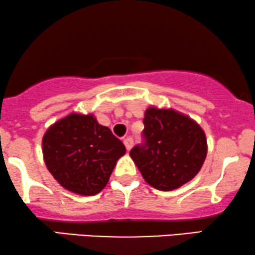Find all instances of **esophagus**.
Masks as SVG:
<instances>
[{
    "label": "esophagus",
    "instance_id": "1",
    "mask_svg": "<svg viewBox=\"0 0 255 255\" xmlns=\"http://www.w3.org/2000/svg\"><path fill=\"white\" fill-rule=\"evenodd\" d=\"M124 143H125V146H126V148H127V150L129 151L130 149H131V147H133V138L131 137H126L125 140H124Z\"/></svg>",
    "mask_w": 255,
    "mask_h": 255
}]
</instances>
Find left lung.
Returning <instances> with one entry per match:
<instances>
[{
    "mask_svg": "<svg viewBox=\"0 0 255 255\" xmlns=\"http://www.w3.org/2000/svg\"><path fill=\"white\" fill-rule=\"evenodd\" d=\"M144 143L130 150L144 181L159 191H173L194 178L207 155V138L198 122L172 108L148 107Z\"/></svg>",
    "mask_w": 255,
    "mask_h": 255,
    "instance_id": "obj_1",
    "label": "left lung"
}]
</instances>
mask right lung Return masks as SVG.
<instances>
[{"label": "right lung", "instance_id": "right-lung-1", "mask_svg": "<svg viewBox=\"0 0 255 255\" xmlns=\"http://www.w3.org/2000/svg\"><path fill=\"white\" fill-rule=\"evenodd\" d=\"M42 153L48 170L63 188L92 196L107 185L126 147L94 115L74 112L48 128Z\"/></svg>", "mask_w": 255, "mask_h": 255}]
</instances>
